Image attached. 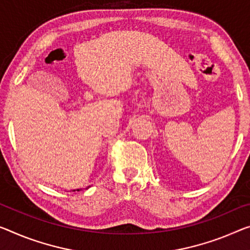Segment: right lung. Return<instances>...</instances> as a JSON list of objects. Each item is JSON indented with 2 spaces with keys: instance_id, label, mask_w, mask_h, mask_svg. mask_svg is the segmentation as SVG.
<instances>
[{
  "instance_id": "1",
  "label": "right lung",
  "mask_w": 250,
  "mask_h": 250,
  "mask_svg": "<svg viewBox=\"0 0 250 250\" xmlns=\"http://www.w3.org/2000/svg\"><path fill=\"white\" fill-rule=\"evenodd\" d=\"M80 190H82V189H80ZM80 190H79V189H78V190H77V191H80ZM74 191H75V190H74Z\"/></svg>"
}]
</instances>
